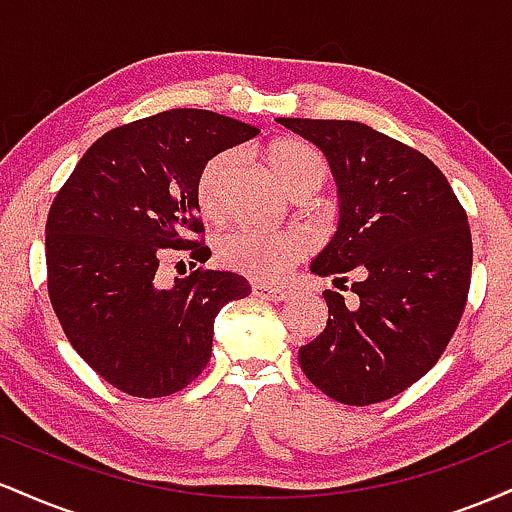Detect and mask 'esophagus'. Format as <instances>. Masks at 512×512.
<instances>
[{"mask_svg":"<svg viewBox=\"0 0 512 512\" xmlns=\"http://www.w3.org/2000/svg\"><path fill=\"white\" fill-rule=\"evenodd\" d=\"M252 293H255L257 298H262V301H272V303H279L286 298V289H281V286H269V284H252Z\"/></svg>","mask_w":512,"mask_h":512,"instance_id":"esophagus-1","label":"esophagus"}]
</instances>
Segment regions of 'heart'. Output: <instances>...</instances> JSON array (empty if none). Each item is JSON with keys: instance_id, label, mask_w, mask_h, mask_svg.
<instances>
[{"instance_id": "heart-1", "label": "heart", "mask_w": 512, "mask_h": 512, "mask_svg": "<svg viewBox=\"0 0 512 512\" xmlns=\"http://www.w3.org/2000/svg\"><path fill=\"white\" fill-rule=\"evenodd\" d=\"M264 161L274 178L284 185V190H289V195L308 190V187L317 190L327 178V161L320 151L298 139H276L264 149ZM233 166H236V154L223 151L209 158L207 166L199 173L197 202L207 216L219 214L223 187H226L228 175L233 173ZM303 252L305 240L291 231L264 233L238 228V231L226 233L219 243V260L226 267L260 281L281 279L301 260Z\"/></svg>"}]
</instances>
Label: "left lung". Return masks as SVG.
Listing matches in <instances>:
<instances>
[{
    "instance_id": "obj_1",
    "label": "left lung",
    "mask_w": 512,
    "mask_h": 512,
    "mask_svg": "<svg viewBox=\"0 0 512 512\" xmlns=\"http://www.w3.org/2000/svg\"><path fill=\"white\" fill-rule=\"evenodd\" d=\"M276 122L313 142L337 182V231L310 272L337 289L354 276L349 301L322 293L327 327L298 349V363L337 402H385L424 378L457 330L472 279L467 214L436 163L378 129Z\"/></svg>"
}]
</instances>
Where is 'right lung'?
<instances>
[{
  "label": "right lung",
  "mask_w": 512,
  "mask_h": 512,
  "mask_svg": "<svg viewBox=\"0 0 512 512\" xmlns=\"http://www.w3.org/2000/svg\"><path fill=\"white\" fill-rule=\"evenodd\" d=\"M255 134L211 110H166L103 134L57 192L45 226L52 308L76 354L117 390L166 397L190 385L211 358L219 310L250 296L236 272L197 269L158 286L156 269L163 250L202 262L199 173Z\"/></svg>",
  "instance_id": "add662e5"
}]
</instances>
